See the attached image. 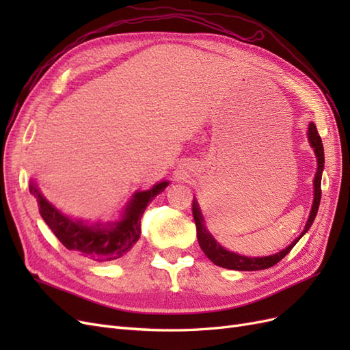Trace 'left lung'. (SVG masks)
Returning a JSON list of instances; mask_svg holds the SVG:
<instances>
[{
	"mask_svg": "<svg viewBox=\"0 0 350 350\" xmlns=\"http://www.w3.org/2000/svg\"><path fill=\"white\" fill-rule=\"evenodd\" d=\"M308 140H310L311 147L314 149V153L317 157V165H319V167H317L315 178H314V201H312L311 213H310L308 221H306L302 234L296 238L289 247H286L280 252L273 254V256H267V257L239 256V254L225 250L213 237H211V234L204 226L203 215H201L198 203L194 198L193 216H194L196 226H197V239L200 243V248L203 250L206 257L211 262H215L216 266H220L224 269L239 270V271H256V270L269 269V267H273L274 264H278L286 256V254H288L296 245V242L302 238V235H305V232H308V229L311 228L312 221L317 216V211H319L320 200H321V175H323V169H324V147H323L321 137H320L319 131H317V126L314 122H310V125H308Z\"/></svg>",
	"mask_w": 350,
	"mask_h": 350,
	"instance_id": "8db88e82",
	"label": "left lung"
}]
</instances>
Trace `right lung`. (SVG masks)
<instances>
[{"instance_id": "add662e5", "label": "right lung", "mask_w": 350, "mask_h": 350, "mask_svg": "<svg viewBox=\"0 0 350 350\" xmlns=\"http://www.w3.org/2000/svg\"><path fill=\"white\" fill-rule=\"evenodd\" d=\"M167 181L159 183L147 191L135 193L126 204L120 221L89 226L81 220H71L40 194L36 184L30 183V193L38 198V207L42 219L59 242L70 251H77L80 256L94 261L125 260L131 256L137 241L140 239V219L147 204L167 187Z\"/></svg>"}]
</instances>
